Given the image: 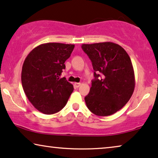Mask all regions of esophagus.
Wrapping results in <instances>:
<instances>
[{
    "mask_svg": "<svg viewBox=\"0 0 158 158\" xmlns=\"http://www.w3.org/2000/svg\"><path fill=\"white\" fill-rule=\"evenodd\" d=\"M81 84L80 83H74V86L75 88H78V87H80V85H81Z\"/></svg>",
    "mask_w": 158,
    "mask_h": 158,
    "instance_id": "obj_1",
    "label": "esophagus"
}]
</instances>
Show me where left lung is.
I'll return each instance as SVG.
<instances>
[{"label":"left lung","mask_w":158,"mask_h":158,"mask_svg":"<svg viewBox=\"0 0 158 158\" xmlns=\"http://www.w3.org/2000/svg\"><path fill=\"white\" fill-rule=\"evenodd\" d=\"M82 49L91 60L95 71V79L85 97L86 106L97 116L114 114L124 106L135 90L130 57L123 47L113 42L84 44Z\"/></svg>","instance_id":"obj_1"}]
</instances>
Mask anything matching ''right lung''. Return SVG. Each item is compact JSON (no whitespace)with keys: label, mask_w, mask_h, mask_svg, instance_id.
<instances>
[{"label":"right lung","mask_w":158,"mask_h":158,"mask_svg":"<svg viewBox=\"0 0 158 158\" xmlns=\"http://www.w3.org/2000/svg\"><path fill=\"white\" fill-rule=\"evenodd\" d=\"M74 47V44L45 43L32 49L26 57L21 70L23 89L39 111L53 114L68 102L73 85L60 76Z\"/></svg>","instance_id":"obj_1"}]
</instances>
